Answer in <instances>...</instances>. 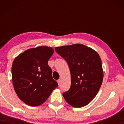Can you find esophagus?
<instances>
[{
    "label": "esophagus",
    "mask_w": 124,
    "mask_h": 124,
    "mask_svg": "<svg viewBox=\"0 0 124 124\" xmlns=\"http://www.w3.org/2000/svg\"><path fill=\"white\" fill-rule=\"evenodd\" d=\"M57 83H58V84L59 85V84H60L61 80H60V79H58V80H57Z\"/></svg>",
    "instance_id": "34e87169"
}]
</instances>
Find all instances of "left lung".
<instances>
[{"mask_svg":"<svg viewBox=\"0 0 124 124\" xmlns=\"http://www.w3.org/2000/svg\"><path fill=\"white\" fill-rule=\"evenodd\" d=\"M55 50L67 62L70 72V87L62 94L64 99L74 107L86 106L98 94L103 82L99 54L82 44L57 47Z\"/></svg>","mask_w":124,"mask_h":124,"instance_id":"1","label":"left lung"}]
</instances>
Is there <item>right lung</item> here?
Listing matches in <instances>:
<instances>
[{
  "instance_id": "right-lung-1",
  "label": "right lung",
  "mask_w": 124,
  "mask_h": 124,
  "mask_svg": "<svg viewBox=\"0 0 124 124\" xmlns=\"http://www.w3.org/2000/svg\"><path fill=\"white\" fill-rule=\"evenodd\" d=\"M53 54L51 47L40 46L25 51L13 61V87L18 98L25 104L33 107L43 104L58 86L48 65Z\"/></svg>"
}]
</instances>
